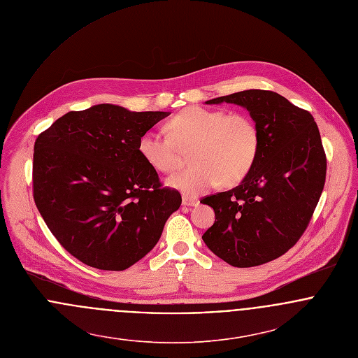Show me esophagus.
<instances>
[{
    "label": "esophagus",
    "instance_id": "obj_1",
    "mask_svg": "<svg viewBox=\"0 0 358 358\" xmlns=\"http://www.w3.org/2000/svg\"><path fill=\"white\" fill-rule=\"evenodd\" d=\"M182 203H183V205H187V206H197V205L200 204V201H199L197 199L190 197V196H186V194L183 196Z\"/></svg>",
    "mask_w": 358,
    "mask_h": 358
}]
</instances>
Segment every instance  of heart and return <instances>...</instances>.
I'll use <instances>...</instances> for the list:
<instances>
[{
	"label": "heart",
	"mask_w": 358,
	"mask_h": 358,
	"mask_svg": "<svg viewBox=\"0 0 358 358\" xmlns=\"http://www.w3.org/2000/svg\"><path fill=\"white\" fill-rule=\"evenodd\" d=\"M169 135L154 131L139 139V153L158 172H173L182 152H190L193 166L168 179V185L196 197L222 180L231 186L241 182L255 164L260 149V131L245 113L192 106L168 122Z\"/></svg>",
	"instance_id": "1"
}]
</instances>
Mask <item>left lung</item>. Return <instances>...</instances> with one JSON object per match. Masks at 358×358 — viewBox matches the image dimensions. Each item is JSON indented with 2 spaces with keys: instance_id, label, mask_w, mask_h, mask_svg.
Wrapping results in <instances>:
<instances>
[{
  "instance_id": "left-lung-1",
  "label": "left lung",
  "mask_w": 358,
  "mask_h": 358,
  "mask_svg": "<svg viewBox=\"0 0 358 358\" xmlns=\"http://www.w3.org/2000/svg\"><path fill=\"white\" fill-rule=\"evenodd\" d=\"M245 107L260 131L254 166L237 187L206 196L215 223L206 247L234 267H254L291 250L302 237L321 197L327 157L313 115L284 96L248 90L215 98Z\"/></svg>"
}]
</instances>
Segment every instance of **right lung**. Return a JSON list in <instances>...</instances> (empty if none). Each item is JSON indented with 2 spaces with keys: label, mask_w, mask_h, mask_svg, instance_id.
I'll return each instance as SVG.
<instances>
[{
  "label": "right lung",
  "mask_w": 358,
  "mask_h": 358,
  "mask_svg": "<svg viewBox=\"0 0 358 358\" xmlns=\"http://www.w3.org/2000/svg\"><path fill=\"white\" fill-rule=\"evenodd\" d=\"M168 111L96 104L69 111L34 143L33 197L59 244L83 263L125 270L158 243L182 204L139 153Z\"/></svg>",
  "instance_id": "right-lung-1"
}]
</instances>
